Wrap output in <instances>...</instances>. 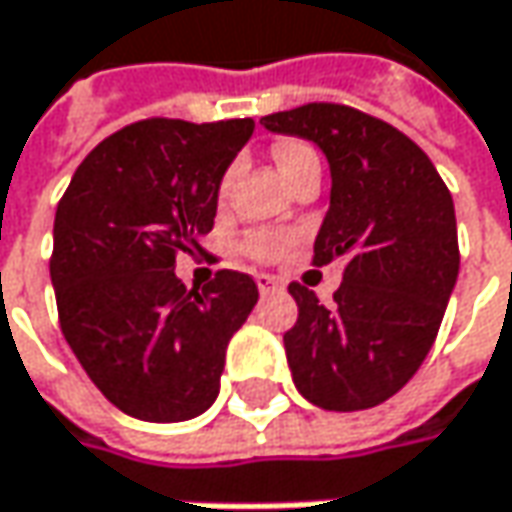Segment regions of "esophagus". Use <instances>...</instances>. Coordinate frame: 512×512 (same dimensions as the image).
I'll return each instance as SVG.
<instances>
[{
	"instance_id": "1",
	"label": "esophagus",
	"mask_w": 512,
	"mask_h": 512,
	"mask_svg": "<svg viewBox=\"0 0 512 512\" xmlns=\"http://www.w3.org/2000/svg\"><path fill=\"white\" fill-rule=\"evenodd\" d=\"M257 289H260V295H275V292H281L284 284L275 278V275H257Z\"/></svg>"
}]
</instances>
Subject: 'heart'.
Masks as SVG:
<instances>
[{"label":"heart","mask_w":512,"mask_h":512,"mask_svg":"<svg viewBox=\"0 0 512 512\" xmlns=\"http://www.w3.org/2000/svg\"><path fill=\"white\" fill-rule=\"evenodd\" d=\"M272 159H275V165H278L284 179L295 176V173L304 170V167L318 165V156L313 153V147L304 144V141H295V138L278 141V144L272 147ZM284 249L286 240L281 234H272V231H252V234H246V240H243V252L252 255L255 260H275V257L284 255Z\"/></svg>","instance_id":"heart-1"}]
</instances>
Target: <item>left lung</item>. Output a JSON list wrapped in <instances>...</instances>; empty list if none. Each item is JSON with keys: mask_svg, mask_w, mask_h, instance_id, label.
<instances>
[{"mask_svg": "<svg viewBox=\"0 0 512 512\" xmlns=\"http://www.w3.org/2000/svg\"><path fill=\"white\" fill-rule=\"evenodd\" d=\"M260 124L327 156L330 208L313 263L345 260L333 307L289 284L298 304L284 333L292 382L327 411L379 406L423 365L458 281L452 194L411 138L353 106L304 104Z\"/></svg>", "mask_w": 512, "mask_h": 512, "instance_id": "1", "label": "left lung"}]
</instances>
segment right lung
<instances>
[{"label": "right lung", "instance_id": "right-lung-1", "mask_svg": "<svg viewBox=\"0 0 512 512\" xmlns=\"http://www.w3.org/2000/svg\"><path fill=\"white\" fill-rule=\"evenodd\" d=\"M252 133V118L138 121L80 162L57 205L60 330L98 391L136 420L182 423L214 406L228 342L255 310L243 272L223 269L202 292L173 272L214 228L220 182Z\"/></svg>", "mask_w": 512, "mask_h": 512}]
</instances>
